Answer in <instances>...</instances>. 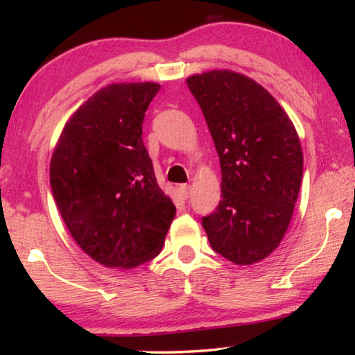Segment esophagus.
<instances>
[{
    "mask_svg": "<svg viewBox=\"0 0 355 355\" xmlns=\"http://www.w3.org/2000/svg\"><path fill=\"white\" fill-rule=\"evenodd\" d=\"M178 192H180V196H182V199H188V197L191 196V186L189 184H182L178 188Z\"/></svg>",
    "mask_w": 355,
    "mask_h": 355,
    "instance_id": "34e87169",
    "label": "esophagus"
}]
</instances>
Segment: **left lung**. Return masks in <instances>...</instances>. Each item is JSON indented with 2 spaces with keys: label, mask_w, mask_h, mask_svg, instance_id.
Returning a JSON list of instances; mask_svg holds the SVG:
<instances>
[{
  "label": "left lung",
  "mask_w": 355,
  "mask_h": 355,
  "mask_svg": "<svg viewBox=\"0 0 355 355\" xmlns=\"http://www.w3.org/2000/svg\"><path fill=\"white\" fill-rule=\"evenodd\" d=\"M220 163L218 209L203 218L211 248L248 266L279 248L302 182L304 156L291 119L266 89L233 70L186 78Z\"/></svg>",
  "instance_id": "left-lung-1"
}]
</instances>
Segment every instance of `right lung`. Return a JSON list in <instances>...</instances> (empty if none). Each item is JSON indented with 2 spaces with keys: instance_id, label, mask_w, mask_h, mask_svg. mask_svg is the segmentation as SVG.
<instances>
[{
  "instance_id": "right-lung-1",
  "label": "right lung",
  "mask_w": 355,
  "mask_h": 355,
  "mask_svg": "<svg viewBox=\"0 0 355 355\" xmlns=\"http://www.w3.org/2000/svg\"><path fill=\"white\" fill-rule=\"evenodd\" d=\"M158 83H111L71 114L50 183L71 238L100 264L133 269L159 254L175 205L156 182L142 120Z\"/></svg>"
}]
</instances>
